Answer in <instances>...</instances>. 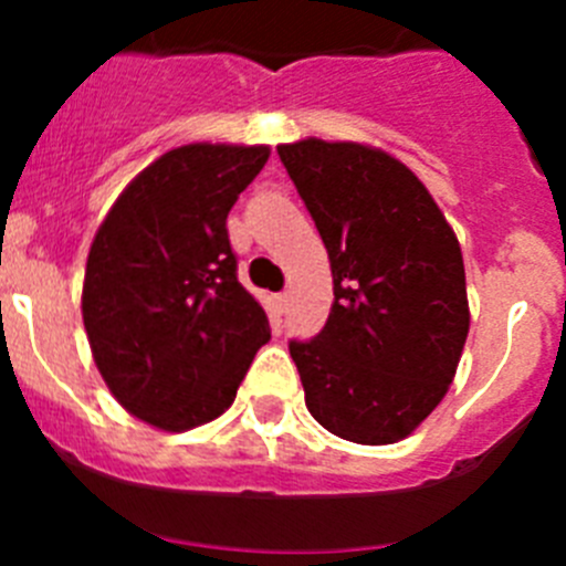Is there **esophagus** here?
Wrapping results in <instances>:
<instances>
[{
  "label": "esophagus",
  "mask_w": 566,
  "mask_h": 566,
  "mask_svg": "<svg viewBox=\"0 0 566 566\" xmlns=\"http://www.w3.org/2000/svg\"><path fill=\"white\" fill-rule=\"evenodd\" d=\"M274 303H277L280 312H286V308H289V294H286V292L277 294V297H274Z\"/></svg>",
  "instance_id": "esophagus-1"
}]
</instances>
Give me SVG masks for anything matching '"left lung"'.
<instances>
[{"mask_svg": "<svg viewBox=\"0 0 566 566\" xmlns=\"http://www.w3.org/2000/svg\"><path fill=\"white\" fill-rule=\"evenodd\" d=\"M332 263L334 303L289 343L306 408L357 444L411 437L457 377L470 328L457 232L399 158L371 144H280Z\"/></svg>", "mask_w": 566, "mask_h": 566, "instance_id": "left-lung-1", "label": "left lung"}]
</instances>
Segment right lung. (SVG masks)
Segmentation results:
<instances>
[{
  "mask_svg": "<svg viewBox=\"0 0 566 566\" xmlns=\"http://www.w3.org/2000/svg\"><path fill=\"white\" fill-rule=\"evenodd\" d=\"M266 144H184L135 175L90 243L82 317L124 411L192 431L238 397L269 317L238 283L227 214Z\"/></svg>",
  "mask_w": 566,
  "mask_h": 566,
  "instance_id": "add662e5",
  "label": "right lung"
}]
</instances>
